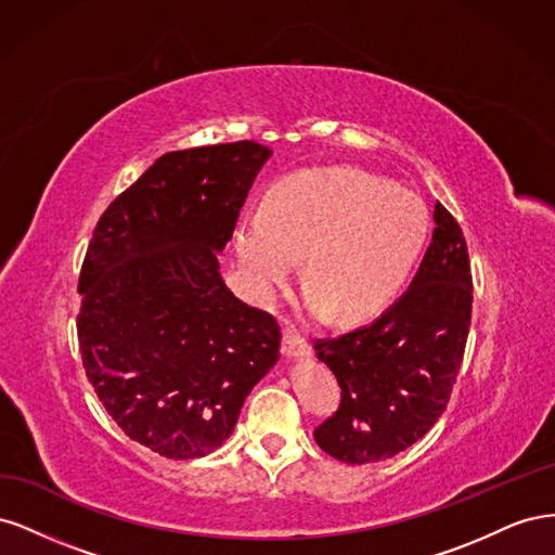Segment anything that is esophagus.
<instances>
[{
  "mask_svg": "<svg viewBox=\"0 0 555 555\" xmlns=\"http://www.w3.org/2000/svg\"><path fill=\"white\" fill-rule=\"evenodd\" d=\"M282 354L287 359H306L310 354V347L308 340L304 335L296 333L294 328H284L282 335Z\"/></svg>",
  "mask_w": 555,
  "mask_h": 555,
  "instance_id": "obj_1",
  "label": "esophagus"
}]
</instances>
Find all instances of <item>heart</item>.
<instances>
[{
    "mask_svg": "<svg viewBox=\"0 0 555 555\" xmlns=\"http://www.w3.org/2000/svg\"><path fill=\"white\" fill-rule=\"evenodd\" d=\"M428 236L416 196L347 166L310 169L249 208L233 249L247 287L271 300L306 255L310 308L343 322L375 317L402 289Z\"/></svg>",
    "mask_w": 555,
    "mask_h": 555,
    "instance_id": "heart-1",
    "label": "heart"
}]
</instances>
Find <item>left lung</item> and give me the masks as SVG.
<instances>
[{
    "mask_svg": "<svg viewBox=\"0 0 555 555\" xmlns=\"http://www.w3.org/2000/svg\"><path fill=\"white\" fill-rule=\"evenodd\" d=\"M433 220L410 289L373 324L314 343L317 359L343 389L338 412L314 428L317 444L333 459H391L447 410L473 317V275L463 231L440 201Z\"/></svg>",
    "mask_w": 555,
    "mask_h": 555,
    "instance_id": "obj_1",
    "label": "left lung"
}]
</instances>
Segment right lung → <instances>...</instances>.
<instances>
[{
	"mask_svg": "<svg viewBox=\"0 0 555 555\" xmlns=\"http://www.w3.org/2000/svg\"><path fill=\"white\" fill-rule=\"evenodd\" d=\"M271 150H176L99 217L78 280L82 365L113 422L159 456L220 449L280 357L273 314L233 296L217 255Z\"/></svg>",
	"mask_w": 555,
	"mask_h": 555,
	"instance_id": "right-lung-1",
	"label": "right lung"
}]
</instances>
